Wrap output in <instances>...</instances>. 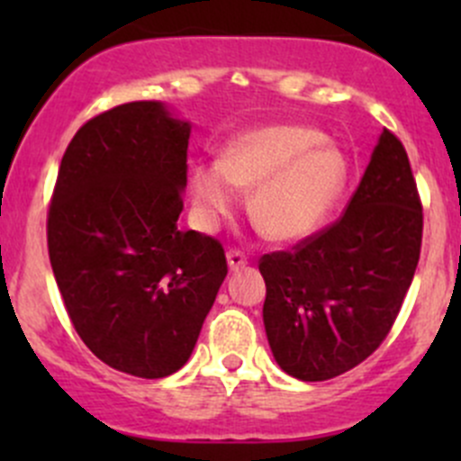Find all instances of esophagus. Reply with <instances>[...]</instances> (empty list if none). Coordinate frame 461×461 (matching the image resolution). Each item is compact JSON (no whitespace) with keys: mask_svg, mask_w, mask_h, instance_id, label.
Returning <instances> with one entry per match:
<instances>
[{"mask_svg":"<svg viewBox=\"0 0 461 461\" xmlns=\"http://www.w3.org/2000/svg\"><path fill=\"white\" fill-rule=\"evenodd\" d=\"M227 263H230V269H240L248 265V257H245V252H240V249H230V252H227Z\"/></svg>","mask_w":461,"mask_h":461,"instance_id":"esophagus-1","label":"esophagus"}]
</instances>
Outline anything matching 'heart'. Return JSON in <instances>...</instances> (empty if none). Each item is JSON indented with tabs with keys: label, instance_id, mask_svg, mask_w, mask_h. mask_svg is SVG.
Listing matches in <instances>:
<instances>
[{
	"label": "heart",
	"instance_id": "b5f03b06",
	"mask_svg": "<svg viewBox=\"0 0 461 461\" xmlns=\"http://www.w3.org/2000/svg\"><path fill=\"white\" fill-rule=\"evenodd\" d=\"M346 180V162L337 149L319 142V133L292 124H274L243 133L221 153V160L192 171V194L207 221L236 207V189L249 192V218L269 240H299L323 222Z\"/></svg>",
	"mask_w": 461,
	"mask_h": 461
}]
</instances>
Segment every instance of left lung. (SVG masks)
Instances as JSON below:
<instances>
[{"instance_id":"8db88e82","label":"left lung","mask_w":461,"mask_h":461,"mask_svg":"<svg viewBox=\"0 0 461 461\" xmlns=\"http://www.w3.org/2000/svg\"><path fill=\"white\" fill-rule=\"evenodd\" d=\"M424 209L402 140L384 129L346 212L292 249L263 254V321L276 364L325 381L368 359L402 310Z\"/></svg>"}]
</instances>
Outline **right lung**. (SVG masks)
Instances as JSON below:
<instances>
[{"label":"right lung","mask_w":461,"mask_h":461,"mask_svg":"<svg viewBox=\"0 0 461 461\" xmlns=\"http://www.w3.org/2000/svg\"><path fill=\"white\" fill-rule=\"evenodd\" d=\"M189 124L156 100L77 129L49 216V258L85 346L111 368L160 379L187 364L227 276L213 236L178 227Z\"/></svg>","instance_id":"obj_1"}]
</instances>
